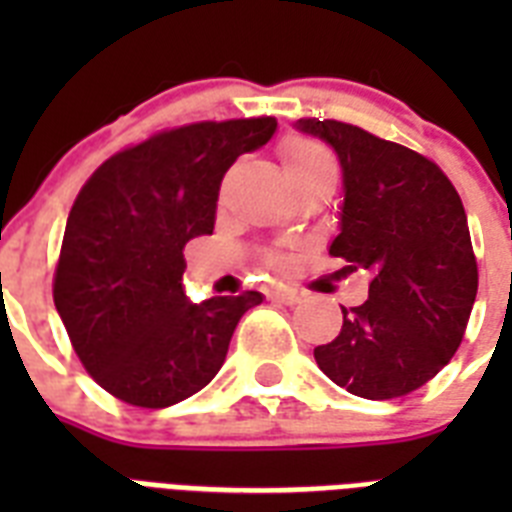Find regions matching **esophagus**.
Here are the masks:
<instances>
[{
	"label": "esophagus",
	"mask_w": 512,
	"mask_h": 512,
	"mask_svg": "<svg viewBox=\"0 0 512 512\" xmlns=\"http://www.w3.org/2000/svg\"><path fill=\"white\" fill-rule=\"evenodd\" d=\"M271 300L281 305H297L300 303V295H297L295 289H276V292H271Z\"/></svg>",
	"instance_id": "esophagus-1"
}]
</instances>
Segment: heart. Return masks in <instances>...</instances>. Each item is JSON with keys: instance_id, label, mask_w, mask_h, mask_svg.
Instances as JSON below:
<instances>
[{"instance_id": "b5f03b06", "label": "heart", "mask_w": 512, "mask_h": 512, "mask_svg": "<svg viewBox=\"0 0 512 512\" xmlns=\"http://www.w3.org/2000/svg\"><path fill=\"white\" fill-rule=\"evenodd\" d=\"M329 162V156L313 143L305 140H292L284 146V172L297 170V167H311V164H324Z\"/></svg>"}]
</instances>
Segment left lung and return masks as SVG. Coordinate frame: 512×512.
I'll return each instance as SVG.
<instances>
[{
	"label": "left lung",
	"mask_w": 512,
	"mask_h": 512,
	"mask_svg": "<svg viewBox=\"0 0 512 512\" xmlns=\"http://www.w3.org/2000/svg\"><path fill=\"white\" fill-rule=\"evenodd\" d=\"M342 170L340 233L329 255L372 273L369 300L342 308L340 335L313 350L353 396L398 398L436 377L460 348L476 303L468 215L425 156L335 119H297Z\"/></svg>",
	"instance_id": "obj_1"
}]
</instances>
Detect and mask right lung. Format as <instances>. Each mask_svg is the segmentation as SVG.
<instances>
[{"label":"right lung","mask_w":512,"mask_h":512,"mask_svg":"<svg viewBox=\"0 0 512 512\" xmlns=\"http://www.w3.org/2000/svg\"><path fill=\"white\" fill-rule=\"evenodd\" d=\"M273 116L199 122L111 156L68 215L55 308L76 356L119 401L164 409L199 393L260 292L193 303L183 247L215 228L223 175L263 148Z\"/></svg>","instance_id":"add662e5"}]
</instances>
